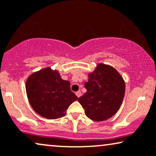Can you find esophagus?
<instances>
[{
	"label": "esophagus",
	"mask_w": 156,
	"mask_h": 156,
	"mask_svg": "<svg viewBox=\"0 0 156 156\" xmlns=\"http://www.w3.org/2000/svg\"><path fill=\"white\" fill-rule=\"evenodd\" d=\"M76 95L77 96V97L79 98L80 96H81V93H80V91H77V92L76 93Z\"/></svg>",
	"instance_id": "1"
}]
</instances>
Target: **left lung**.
Here are the masks:
<instances>
[{"mask_svg": "<svg viewBox=\"0 0 156 156\" xmlns=\"http://www.w3.org/2000/svg\"><path fill=\"white\" fill-rule=\"evenodd\" d=\"M86 91L78 101L89 119L101 122L109 119L119 109L125 92V83L114 68L98 64L84 83Z\"/></svg>", "mask_w": 156, "mask_h": 156, "instance_id": "obj_1", "label": "left lung"}]
</instances>
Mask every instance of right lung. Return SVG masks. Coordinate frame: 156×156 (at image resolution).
<instances>
[{"label":"right lung","mask_w":156,"mask_h":156,"mask_svg":"<svg viewBox=\"0 0 156 156\" xmlns=\"http://www.w3.org/2000/svg\"><path fill=\"white\" fill-rule=\"evenodd\" d=\"M26 90L33 109L50 119L64 117L68 106L78 99L70 82L50 68L31 74L26 82Z\"/></svg>","instance_id":"add662e5"}]
</instances>
